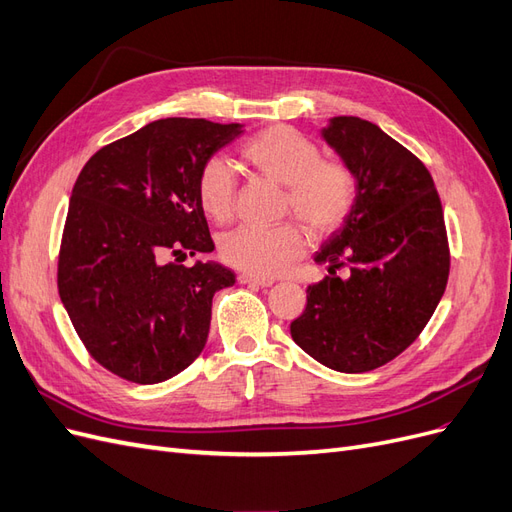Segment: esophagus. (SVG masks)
<instances>
[{
    "label": "esophagus",
    "mask_w": 512,
    "mask_h": 512,
    "mask_svg": "<svg viewBox=\"0 0 512 512\" xmlns=\"http://www.w3.org/2000/svg\"><path fill=\"white\" fill-rule=\"evenodd\" d=\"M239 282L241 284H250V286H271L275 280H271V277H260V275H252V273H241L239 275Z\"/></svg>",
    "instance_id": "obj_1"
}]
</instances>
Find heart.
Listing matches in <instances>:
<instances>
[{
    "label": "heart",
    "mask_w": 512,
    "mask_h": 512,
    "mask_svg": "<svg viewBox=\"0 0 512 512\" xmlns=\"http://www.w3.org/2000/svg\"><path fill=\"white\" fill-rule=\"evenodd\" d=\"M241 158L256 173L284 183V211L297 218L316 237H329L342 228L359 200V179L352 166L339 158H324L320 145L292 126H269L252 134L239 147ZM200 209L215 222H228L235 213V170L213 156L196 173ZM305 252V232L297 222L273 228L241 226L220 239L226 265L252 275H277Z\"/></svg>",
    "instance_id": "heart-1"
}]
</instances>
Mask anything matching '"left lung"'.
Segmentation results:
<instances>
[{
	"label": "left lung",
	"instance_id": "obj_1",
	"mask_svg": "<svg viewBox=\"0 0 512 512\" xmlns=\"http://www.w3.org/2000/svg\"><path fill=\"white\" fill-rule=\"evenodd\" d=\"M322 136L352 166L359 200L316 254L329 275L307 286L290 335L318 363L363 374L421 335L446 290L451 252L438 190L412 151L359 117H333ZM339 268L349 269L344 281Z\"/></svg>",
	"mask_w": 512,
	"mask_h": 512
}]
</instances>
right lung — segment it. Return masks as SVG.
Listing matches in <instances>:
<instances>
[{
  "instance_id": "add662e5",
  "label": "right lung",
  "mask_w": 512,
  "mask_h": 512,
  "mask_svg": "<svg viewBox=\"0 0 512 512\" xmlns=\"http://www.w3.org/2000/svg\"><path fill=\"white\" fill-rule=\"evenodd\" d=\"M239 132V123L151 121L96 151L74 183L59 297L87 352L123 380L164 382L207 344L213 294L235 284V273L181 262L215 247L196 173Z\"/></svg>"
}]
</instances>
